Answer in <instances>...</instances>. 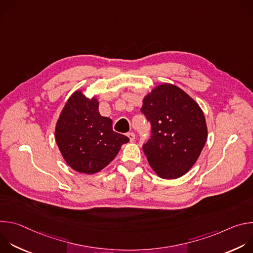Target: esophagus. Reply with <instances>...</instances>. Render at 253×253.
I'll list each match as a JSON object with an SVG mask.
<instances>
[{
	"label": "esophagus",
	"mask_w": 253,
	"mask_h": 253,
	"mask_svg": "<svg viewBox=\"0 0 253 253\" xmlns=\"http://www.w3.org/2000/svg\"><path fill=\"white\" fill-rule=\"evenodd\" d=\"M127 136L129 137V139H130V141H131V142H133V141L135 140V134H134L133 132L128 133V134H127Z\"/></svg>",
	"instance_id": "obj_1"
}]
</instances>
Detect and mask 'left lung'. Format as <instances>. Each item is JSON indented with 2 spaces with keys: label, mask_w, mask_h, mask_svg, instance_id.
Wrapping results in <instances>:
<instances>
[{
  "label": "left lung",
  "mask_w": 253,
  "mask_h": 253,
  "mask_svg": "<svg viewBox=\"0 0 253 253\" xmlns=\"http://www.w3.org/2000/svg\"><path fill=\"white\" fill-rule=\"evenodd\" d=\"M141 112L151 124V137L143 145L151 168L163 179L183 176L207 140L201 108L182 89L164 83L144 97Z\"/></svg>",
  "instance_id": "left-lung-1"
}]
</instances>
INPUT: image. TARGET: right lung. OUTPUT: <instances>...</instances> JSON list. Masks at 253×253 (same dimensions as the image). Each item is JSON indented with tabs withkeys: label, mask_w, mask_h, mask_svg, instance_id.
I'll return each instance as SVG.
<instances>
[{
	"label": "right lung",
	"mask_w": 253,
	"mask_h": 253,
	"mask_svg": "<svg viewBox=\"0 0 253 253\" xmlns=\"http://www.w3.org/2000/svg\"><path fill=\"white\" fill-rule=\"evenodd\" d=\"M96 97L87 98L82 91L71 95L55 128L59 150L67 164L77 172L101 171L129 142L125 135L113 131L112 120L99 113Z\"/></svg>",
	"instance_id": "1"
}]
</instances>
